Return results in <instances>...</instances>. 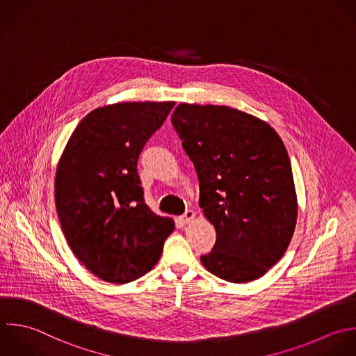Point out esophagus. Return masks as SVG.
I'll return each instance as SVG.
<instances>
[{"mask_svg":"<svg viewBox=\"0 0 356 356\" xmlns=\"http://www.w3.org/2000/svg\"><path fill=\"white\" fill-rule=\"evenodd\" d=\"M194 218H195V212L191 211V209H188V211H186V213L181 216V222H183V223H190Z\"/></svg>","mask_w":356,"mask_h":356,"instance_id":"esophagus-1","label":"esophagus"}]
</instances>
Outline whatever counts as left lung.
Here are the masks:
<instances>
[{
    "label": "left lung",
    "instance_id": "1",
    "mask_svg": "<svg viewBox=\"0 0 356 356\" xmlns=\"http://www.w3.org/2000/svg\"><path fill=\"white\" fill-rule=\"evenodd\" d=\"M172 123L200 180V207L216 230L201 262L230 283L276 265L293 238L298 202L287 149L257 116L225 105L179 104Z\"/></svg>",
    "mask_w": 356,
    "mask_h": 356
}]
</instances>
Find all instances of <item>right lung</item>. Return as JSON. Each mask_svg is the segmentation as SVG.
<instances>
[{
  "mask_svg": "<svg viewBox=\"0 0 356 356\" xmlns=\"http://www.w3.org/2000/svg\"><path fill=\"white\" fill-rule=\"evenodd\" d=\"M175 106L118 102L87 113L69 137L55 173V207L65 238L97 277L124 284L159 261L175 222L144 202L138 156Z\"/></svg>",
  "mask_w": 356,
  "mask_h": 356,
  "instance_id": "add662e5",
  "label": "right lung"
}]
</instances>
